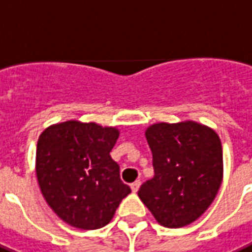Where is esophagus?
I'll list each match as a JSON object with an SVG mask.
<instances>
[{
    "instance_id": "1",
    "label": "esophagus",
    "mask_w": 252,
    "mask_h": 252,
    "mask_svg": "<svg viewBox=\"0 0 252 252\" xmlns=\"http://www.w3.org/2000/svg\"><path fill=\"white\" fill-rule=\"evenodd\" d=\"M130 187H131L132 192L136 193V192H138V189H139V187H140V181L139 180L134 181V183H132V184L130 185Z\"/></svg>"
}]
</instances>
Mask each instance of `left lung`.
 <instances>
[{
    "label": "left lung",
    "instance_id": "left-lung-1",
    "mask_svg": "<svg viewBox=\"0 0 252 252\" xmlns=\"http://www.w3.org/2000/svg\"><path fill=\"white\" fill-rule=\"evenodd\" d=\"M154 175L138 196L160 225L183 227L204 214L223 176L217 132L192 121L155 124L146 130Z\"/></svg>",
    "mask_w": 252,
    "mask_h": 252
}]
</instances>
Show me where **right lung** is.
Returning a JSON list of instances; mask_svg holds the SVG:
<instances>
[{
  "label": "right lung",
  "instance_id": "1",
  "mask_svg": "<svg viewBox=\"0 0 252 252\" xmlns=\"http://www.w3.org/2000/svg\"><path fill=\"white\" fill-rule=\"evenodd\" d=\"M116 127L67 121L40 134L36 177L47 204L68 225L83 230L104 227L131 192L110 157Z\"/></svg>",
  "mask_w": 252,
  "mask_h": 252
}]
</instances>
